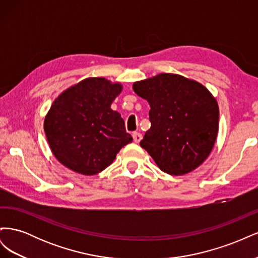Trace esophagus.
Listing matches in <instances>:
<instances>
[{"instance_id":"esophagus-1","label":"esophagus","mask_w":258,"mask_h":258,"mask_svg":"<svg viewBox=\"0 0 258 258\" xmlns=\"http://www.w3.org/2000/svg\"><path fill=\"white\" fill-rule=\"evenodd\" d=\"M132 138H134V141L136 143H139L142 140V135L139 134V132H134V134H132Z\"/></svg>"}]
</instances>
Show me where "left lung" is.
Here are the masks:
<instances>
[{"label": "left lung", "instance_id": "obj_1", "mask_svg": "<svg viewBox=\"0 0 258 258\" xmlns=\"http://www.w3.org/2000/svg\"><path fill=\"white\" fill-rule=\"evenodd\" d=\"M151 106V128L140 145L170 175L197 169L212 152L218 132V104L204 85L160 73L132 86Z\"/></svg>", "mask_w": 258, "mask_h": 258}]
</instances>
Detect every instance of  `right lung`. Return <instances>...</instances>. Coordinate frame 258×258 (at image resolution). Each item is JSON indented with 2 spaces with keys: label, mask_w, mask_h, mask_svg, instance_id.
<instances>
[{
  "label": "right lung",
  "mask_w": 258,
  "mask_h": 258,
  "mask_svg": "<svg viewBox=\"0 0 258 258\" xmlns=\"http://www.w3.org/2000/svg\"><path fill=\"white\" fill-rule=\"evenodd\" d=\"M120 83L88 77L61 92L44 120V131L57 160L84 175L107 168L124 145L132 142L118 112L111 105Z\"/></svg>",
  "instance_id": "add662e5"
}]
</instances>
